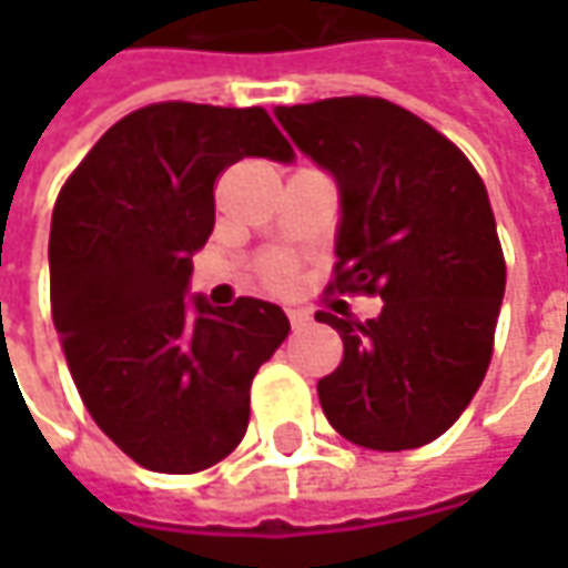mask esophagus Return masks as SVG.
Returning a JSON list of instances; mask_svg holds the SVG:
<instances>
[{
  "label": "esophagus",
  "mask_w": 568,
  "mask_h": 568,
  "mask_svg": "<svg viewBox=\"0 0 568 568\" xmlns=\"http://www.w3.org/2000/svg\"><path fill=\"white\" fill-rule=\"evenodd\" d=\"M287 318H291V328H294V332L306 328V325L313 322V318H310V313H303V310H291V313H287Z\"/></svg>",
  "instance_id": "esophagus-1"
}]
</instances>
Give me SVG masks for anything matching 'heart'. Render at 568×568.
Instances as JSON below:
<instances>
[{
  "label": "heart",
  "mask_w": 568,
  "mask_h": 568,
  "mask_svg": "<svg viewBox=\"0 0 568 568\" xmlns=\"http://www.w3.org/2000/svg\"><path fill=\"white\" fill-rule=\"evenodd\" d=\"M268 281L272 284H287L291 281V268L284 262H274V265H268Z\"/></svg>",
  "instance_id": "1"
}]
</instances>
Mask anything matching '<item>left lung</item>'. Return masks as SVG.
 <instances>
[{
	"mask_svg": "<svg viewBox=\"0 0 568 568\" xmlns=\"http://www.w3.org/2000/svg\"><path fill=\"white\" fill-rule=\"evenodd\" d=\"M274 116L338 186L335 287L385 303L366 322L316 313L344 341L341 366L318 379L322 410L363 448L426 446L490 366L506 262L487 189L446 135L388 100H316Z\"/></svg>",
	"mask_w": 568,
	"mask_h": 568,
	"instance_id": "obj_1",
	"label": "left lung"
}]
</instances>
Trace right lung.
Wrapping results in <instances>:
<instances>
[{"mask_svg":"<svg viewBox=\"0 0 568 568\" xmlns=\"http://www.w3.org/2000/svg\"><path fill=\"white\" fill-rule=\"evenodd\" d=\"M294 148L262 106L151 103L103 132L62 186L50 224V303L94 424L161 474H195L240 446L250 385L287 338L281 306L189 296L214 230V180Z\"/></svg>","mask_w":568,"mask_h":568,"instance_id":"add662e5","label":"right lung"}]
</instances>
